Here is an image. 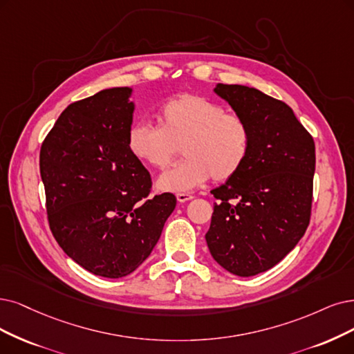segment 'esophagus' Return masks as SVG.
Masks as SVG:
<instances>
[{
  "mask_svg": "<svg viewBox=\"0 0 354 354\" xmlns=\"http://www.w3.org/2000/svg\"><path fill=\"white\" fill-rule=\"evenodd\" d=\"M176 198H178L179 203H187V201L194 198V194H191V192H178Z\"/></svg>",
  "mask_w": 354,
  "mask_h": 354,
  "instance_id": "obj_1",
  "label": "esophagus"
}]
</instances>
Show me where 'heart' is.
Here are the masks:
<instances>
[{
    "mask_svg": "<svg viewBox=\"0 0 354 354\" xmlns=\"http://www.w3.org/2000/svg\"><path fill=\"white\" fill-rule=\"evenodd\" d=\"M159 127L136 124L128 149L137 160L165 170L182 147L185 159L163 174L157 185L184 192L208 178L225 182L236 176L250 157L252 129L243 116L229 113L220 103L184 93L167 100L157 113Z\"/></svg>",
    "mask_w": 354,
    "mask_h": 354,
    "instance_id": "1",
    "label": "heart"
}]
</instances>
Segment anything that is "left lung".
<instances>
[{
	"instance_id": "left-lung-1",
	"label": "left lung",
	"mask_w": 354,
	"mask_h": 354,
	"mask_svg": "<svg viewBox=\"0 0 354 354\" xmlns=\"http://www.w3.org/2000/svg\"><path fill=\"white\" fill-rule=\"evenodd\" d=\"M214 91L250 124L252 149L239 174L212 191L205 241L221 267L250 277L279 264L309 226L315 142L284 102L239 84Z\"/></svg>"
}]
</instances>
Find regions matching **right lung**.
Wrapping results in <instances>:
<instances>
[{"instance_id": "obj_1", "label": "right lung", "mask_w": 354, "mask_h": 354, "mask_svg": "<svg viewBox=\"0 0 354 354\" xmlns=\"http://www.w3.org/2000/svg\"><path fill=\"white\" fill-rule=\"evenodd\" d=\"M129 95L113 87L68 104L39 154L52 234L78 266L108 279L144 263L176 207L170 192L150 197L149 170L128 149Z\"/></svg>"}]
</instances>
